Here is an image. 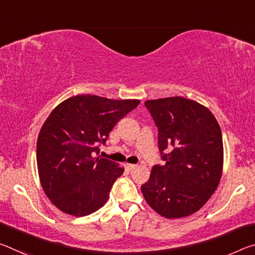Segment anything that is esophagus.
Here are the masks:
<instances>
[{
	"label": "esophagus",
	"instance_id": "1",
	"mask_svg": "<svg viewBox=\"0 0 255 255\" xmlns=\"http://www.w3.org/2000/svg\"><path fill=\"white\" fill-rule=\"evenodd\" d=\"M125 166H126V169L129 171H132L133 169H136V165L135 164H125Z\"/></svg>",
	"mask_w": 255,
	"mask_h": 255
}]
</instances>
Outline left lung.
I'll use <instances>...</instances> for the list:
<instances>
[{
	"instance_id": "1",
	"label": "left lung",
	"mask_w": 255,
	"mask_h": 255,
	"mask_svg": "<svg viewBox=\"0 0 255 255\" xmlns=\"http://www.w3.org/2000/svg\"><path fill=\"white\" fill-rule=\"evenodd\" d=\"M158 130L164 165L141 185L145 200L163 217H187L204 206L222 178L221 127L208 108L182 97L145 102Z\"/></svg>"
}]
</instances>
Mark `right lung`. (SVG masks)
<instances>
[{"instance_id":"right-lung-1","label":"right lung","mask_w":255,"mask_h":255,"mask_svg":"<svg viewBox=\"0 0 255 255\" xmlns=\"http://www.w3.org/2000/svg\"><path fill=\"white\" fill-rule=\"evenodd\" d=\"M139 102L85 94L50 112L38 136L37 166L46 196L59 210L83 217L105 206L124 169L97 156L99 145Z\"/></svg>"}]
</instances>
